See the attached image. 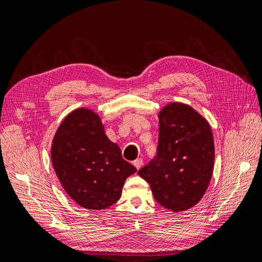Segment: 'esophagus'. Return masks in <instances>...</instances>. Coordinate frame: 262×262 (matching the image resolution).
<instances>
[{"instance_id": "1", "label": "esophagus", "mask_w": 262, "mask_h": 262, "mask_svg": "<svg viewBox=\"0 0 262 262\" xmlns=\"http://www.w3.org/2000/svg\"><path fill=\"white\" fill-rule=\"evenodd\" d=\"M142 164H143V160H142V158H137L136 161H133V165H134V167H136L137 169H140V168H141Z\"/></svg>"}]
</instances>
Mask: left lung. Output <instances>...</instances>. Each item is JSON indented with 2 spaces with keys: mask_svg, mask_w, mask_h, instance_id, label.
<instances>
[{
  "mask_svg": "<svg viewBox=\"0 0 262 262\" xmlns=\"http://www.w3.org/2000/svg\"><path fill=\"white\" fill-rule=\"evenodd\" d=\"M160 139L155 160L139 170L155 200L172 212L199 202L214 167V140L207 119L189 105L169 102L158 113Z\"/></svg>",
  "mask_w": 262,
  "mask_h": 262,
  "instance_id": "obj_1",
  "label": "left lung"
}]
</instances>
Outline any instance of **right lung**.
I'll return each instance as SVG.
<instances>
[{
  "label": "right lung",
  "instance_id": "1",
  "mask_svg": "<svg viewBox=\"0 0 262 262\" xmlns=\"http://www.w3.org/2000/svg\"><path fill=\"white\" fill-rule=\"evenodd\" d=\"M51 161L69 196L87 210H102L121 196L125 179L137 168L124 161L93 109L71 112L55 132Z\"/></svg>",
  "mask_w": 262,
  "mask_h": 262
}]
</instances>
